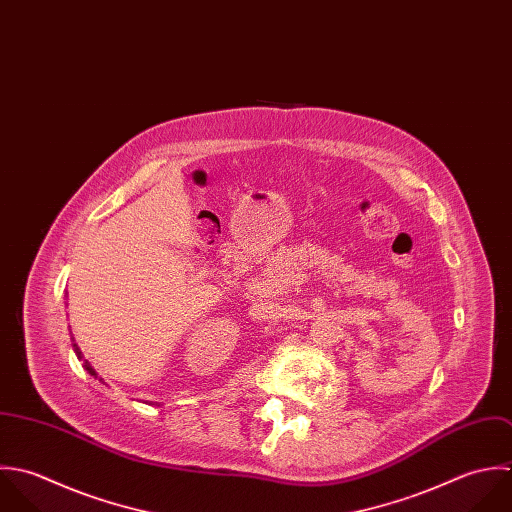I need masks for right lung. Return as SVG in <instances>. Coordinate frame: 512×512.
Instances as JSON below:
<instances>
[{
	"label": "right lung",
	"instance_id": "1",
	"mask_svg": "<svg viewBox=\"0 0 512 512\" xmlns=\"http://www.w3.org/2000/svg\"><path fill=\"white\" fill-rule=\"evenodd\" d=\"M71 340H73V338H71ZM73 351H75V355H77V359H81V361H83V367H85V369H87V373H89V375H93V377H95V379H97V377H99V375H97V371H95V369H93V365H91V363H89V361H87V359H83V351H81V349H79V347H77V343H75V340H73ZM99 381H103V379H99Z\"/></svg>",
	"mask_w": 512,
	"mask_h": 512
}]
</instances>
